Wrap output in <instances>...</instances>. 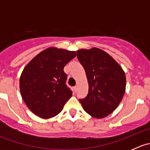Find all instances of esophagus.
<instances>
[{
    "mask_svg": "<svg viewBox=\"0 0 150 150\" xmlns=\"http://www.w3.org/2000/svg\"><path fill=\"white\" fill-rule=\"evenodd\" d=\"M77 89H78V86H75V87H74V91L75 92H76L77 91Z\"/></svg>",
    "mask_w": 150,
    "mask_h": 150,
    "instance_id": "esophagus-1",
    "label": "esophagus"
}]
</instances>
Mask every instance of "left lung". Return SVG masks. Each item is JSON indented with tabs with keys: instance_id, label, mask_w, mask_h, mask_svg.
I'll return each mask as SVG.
<instances>
[{
	"instance_id": "1",
	"label": "left lung",
	"mask_w": 150,
	"mask_h": 150,
	"mask_svg": "<svg viewBox=\"0 0 150 150\" xmlns=\"http://www.w3.org/2000/svg\"><path fill=\"white\" fill-rule=\"evenodd\" d=\"M88 83V93L80 99L83 110L95 118L111 114L122 101L126 78L120 64L107 52L98 48L77 51Z\"/></svg>"
}]
</instances>
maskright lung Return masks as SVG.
<instances>
[{
  "instance_id": "1",
  "label": "right lung",
  "mask_w": 150,
  "mask_h": 150,
  "mask_svg": "<svg viewBox=\"0 0 150 150\" xmlns=\"http://www.w3.org/2000/svg\"><path fill=\"white\" fill-rule=\"evenodd\" d=\"M76 57L73 51L50 47L24 68L19 88L24 102L35 115L48 119L58 115L72 96L66 86L64 66Z\"/></svg>"
}]
</instances>
